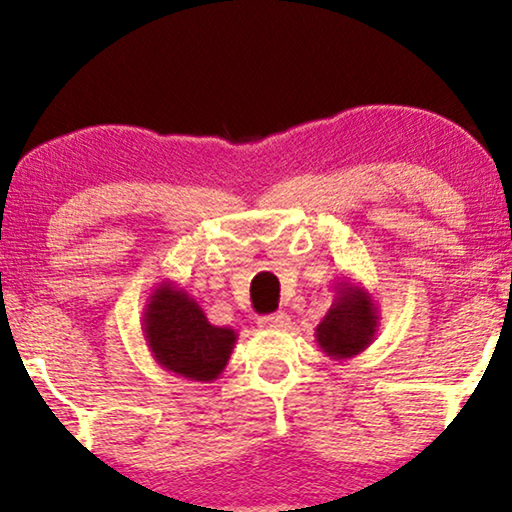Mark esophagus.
Returning <instances> with one entry per match:
<instances>
[{
    "mask_svg": "<svg viewBox=\"0 0 512 512\" xmlns=\"http://www.w3.org/2000/svg\"><path fill=\"white\" fill-rule=\"evenodd\" d=\"M289 314L286 312H272V314H265V317L258 319V326L261 328H286L289 326Z\"/></svg>",
    "mask_w": 512,
    "mask_h": 512,
    "instance_id": "obj_1",
    "label": "esophagus"
}]
</instances>
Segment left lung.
I'll return each mask as SVG.
<instances>
[{"mask_svg": "<svg viewBox=\"0 0 512 512\" xmlns=\"http://www.w3.org/2000/svg\"><path fill=\"white\" fill-rule=\"evenodd\" d=\"M380 312L373 296L361 284L345 277L335 284V298L321 324L314 328L317 345L333 361H347L361 354L375 340Z\"/></svg>", "mask_w": 512, "mask_h": 512, "instance_id": "obj_1", "label": "left lung"}]
</instances>
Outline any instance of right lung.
Wrapping results in <instances>:
<instances>
[{
  "label": "right lung",
  "mask_w": 512,
  "mask_h": 512,
  "mask_svg": "<svg viewBox=\"0 0 512 512\" xmlns=\"http://www.w3.org/2000/svg\"><path fill=\"white\" fill-rule=\"evenodd\" d=\"M142 333L160 368L193 382L219 380L237 333L209 324L195 298L174 282H160L144 305Z\"/></svg>",
  "instance_id": "obj_1"
}]
</instances>
